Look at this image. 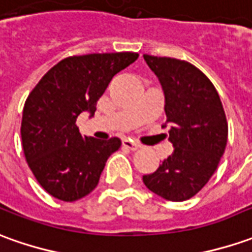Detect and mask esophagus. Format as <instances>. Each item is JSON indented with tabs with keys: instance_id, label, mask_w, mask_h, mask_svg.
I'll return each mask as SVG.
<instances>
[{
	"instance_id": "obj_1",
	"label": "esophagus",
	"mask_w": 252,
	"mask_h": 252,
	"mask_svg": "<svg viewBox=\"0 0 252 252\" xmlns=\"http://www.w3.org/2000/svg\"><path fill=\"white\" fill-rule=\"evenodd\" d=\"M123 146L126 149H129V150H132V152H135V150L140 149V145H138L136 142H133V140H131V139L123 140Z\"/></svg>"
}]
</instances>
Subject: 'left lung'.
<instances>
[{
    "label": "left lung",
    "mask_w": 252,
    "mask_h": 252,
    "mask_svg": "<svg viewBox=\"0 0 252 252\" xmlns=\"http://www.w3.org/2000/svg\"><path fill=\"white\" fill-rule=\"evenodd\" d=\"M158 78L169 126L172 155L153 174L143 175L149 190L169 201H185L204 188L220 164L227 123L215 87L189 62L143 55Z\"/></svg>",
    "instance_id": "left-lung-1"
}]
</instances>
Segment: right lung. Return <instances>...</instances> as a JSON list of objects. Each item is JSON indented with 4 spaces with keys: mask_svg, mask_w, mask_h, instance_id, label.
<instances>
[{
    "mask_svg": "<svg viewBox=\"0 0 252 252\" xmlns=\"http://www.w3.org/2000/svg\"><path fill=\"white\" fill-rule=\"evenodd\" d=\"M135 52L70 56L56 63L32 91L22 117V143L35 179L62 201H76L99 184L121 140L83 136L81 113L94 117L112 78L138 59Z\"/></svg>",
    "mask_w": 252,
    "mask_h": 252,
    "instance_id": "right-lung-1",
    "label": "right lung"
}]
</instances>
